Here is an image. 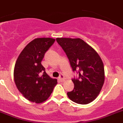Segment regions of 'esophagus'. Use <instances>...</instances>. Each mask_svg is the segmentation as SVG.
Returning <instances> with one entry per match:
<instances>
[{
  "mask_svg": "<svg viewBox=\"0 0 123 123\" xmlns=\"http://www.w3.org/2000/svg\"><path fill=\"white\" fill-rule=\"evenodd\" d=\"M59 79L60 81H61V82H62V81H64V76L63 74H60V76H59Z\"/></svg>",
  "mask_w": 123,
  "mask_h": 123,
  "instance_id": "esophagus-1",
  "label": "esophagus"
}]
</instances>
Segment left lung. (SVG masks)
I'll return each instance as SVG.
<instances>
[{"label": "left lung", "instance_id": "8db88e82", "mask_svg": "<svg viewBox=\"0 0 123 123\" xmlns=\"http://www.w3.org/2000/svg\"><path fill=\"white\" fill-rule=\"evenodd\" d=\"M56 41L66 54L73 71L79 74L78 79H72L74 87L67 93L69 98L80 105L93 101L105 82L101 58L92 47L79 38H57Z\"/></svg>", "mask_w": 123, "mask_h": 123}]
</instances>
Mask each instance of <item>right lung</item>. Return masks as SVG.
Here are the masks:
<instances>
[{
    "instance_id": "obj_1",
    "label": "right lung",
    "mask_w": 123,
    "mask_h": 123,
    "mask_svg": "<svg viewBox=\"0 0 123 123\" xmlns=\"http://www.w3.org/2000/svg\"><path fill=\"white\" fill-rule=\"evenodd\" d=\"M54 42L55 39L49 37L34 39L24 47L15 62V85L23 96L33 103L46 101L57 83L41 64L44 54Z\"/></svg>"
}]
</instances>
